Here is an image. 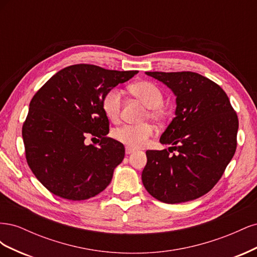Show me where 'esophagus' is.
<instances>
[{"mask_svg": "<svg viewBox=\"0 0 257 257\" xmlns=\"http://www.w3.org/2000/svg\"><path fill=\"white\" fill-rule=\"evenodd\" d=\"M135 150L134 149H132V148H130V147H126L125 148V153L126 154H131V153H133Z\"/></svg>", "mask_w": 257, "mask_h": 257, "instance_id": "esophagus-1", "label": "esophagus"}]
</instances>
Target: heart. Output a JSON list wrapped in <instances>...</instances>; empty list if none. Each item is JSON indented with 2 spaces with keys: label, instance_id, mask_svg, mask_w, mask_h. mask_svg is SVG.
Listing matches in <instances>:
<instances>
[{
  "label": "heart",
  "instance_id": "1",
  "mask_svg": "<svg viewBox=\"0 0 257 257\" xmlns=\"http://www.w3.org/2000/svg\"><path fill=\"white\" fill-rule=\"evenodd\" d=\"M131 94L148 107L145 119L151 118L157 122H162L165 118V111L161 105L164 100L163 93L158 85L150 81H137L128 85ZM122 106V93L118 89L108 90L102 98V108L109 120L115 121L119 118ZM154 133V128L149 123L132 125L124 124L113 131L115 141L130 148H141Z\"/></svg>",
  "mask_w": 257,
  "mask_h": 257
}]
</instances>
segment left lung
<instances>
[{
    "label": "left lung",
    "mask_w": 257,
    "mask_h": 257,
    "mask_svg": "<svg viewBox=\"0 0 257 257\" xmlns=\"http://www.w3.org/2000/svg\"><path fill=\"white\" fill-rule=\"evenodd\" d=\"M173 91L176 116L160 143L168 151L148 150L142 180L148 193L166 204L205 195L220 180L237 147L238 116L226 93L193 72H146ZM177 154L169 156V152Z\"/></svg>",
    "instance_id": "obj_1"
}]
</instances>
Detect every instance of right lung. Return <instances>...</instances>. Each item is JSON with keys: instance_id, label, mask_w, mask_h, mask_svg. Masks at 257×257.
I'll use <instances>...</instances> for the list:
<instances>
[{"instance_id": "right-lung-1", "label": "right lung", "mask_w": 257, "mask_h": 257, "mask_svg": "<svg viewBox=\"0 0 257 257\" xmlns=\"http://www.w3.org/2000/svg\"><path fill=\"white\" fill-rule=\"evenodd\" d=\"M137 73L76 64L61 69L36 92L22 138L31 170L54 195L84 200L110 183L125 149L107 137L109 121L102 98ZM87 135L100 138L98 147L84 144Z\"/></svg>"}]
</instances>
